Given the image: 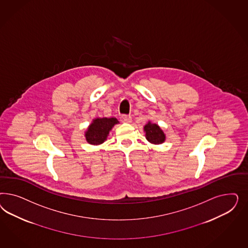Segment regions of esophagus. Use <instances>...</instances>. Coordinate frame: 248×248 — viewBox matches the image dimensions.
Returning <instances> with one entry per match:
<instances>
[{"mask_svg": "<svg viewBox=\"0 0 248 248\" xmlns=\"http://www.w3.org/2000/svg\"><path fill=\"white\" fill-rule=\"evenodd\" d=\"M121 120L124 123H131L132 122V117L130 115H126V114H123L121 116Z\"/></svg>", "mask_w": 248, "mask_h": 248, "instance_id": "1", "label": "esophagus"}]
</instances>
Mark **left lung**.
I'll return each instance as SVG.
<instances>
[{
    "instance_id": "left-lung-1",
    "label": "left lung",
    "mask_w": 248,
    "mask_h": 248,
    "mask_svg": "<svg viewBox=\"0 0 248 248\" xmlns=\"http://www.w3.org/2000/svg\"><path fill=\"white\" fill-rule=\"evenodd\" d=\"M145 137L148 142L154 144H160L165 141V133L156 124H152L150 121L143 127Z\"/></svg>"
}]
</instances>
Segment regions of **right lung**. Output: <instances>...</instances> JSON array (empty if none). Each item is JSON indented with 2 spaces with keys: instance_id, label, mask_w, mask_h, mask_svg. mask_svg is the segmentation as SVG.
I'll list each match as a JSON object with an SVG mask.
<instances>
[{
  "instance_id": "right-lung-1",
  "label": "right lung",
  "mask_w": 248,
  "mask_h": 248,
  "mask_svg": "<svg viewBox=\"0 0 248 248\" xmlns=\"http://www.w3.org/2000/svg\"><path fill=\"white\" fill-rule=\"evenodd\" d=\"M118 123V120L114 117H104L93 120V123L85 132L86 141L93 145H98L104 143L107 139L109 132L112 130L114 124H117Z\"/></svg>"
}]
</instances>
